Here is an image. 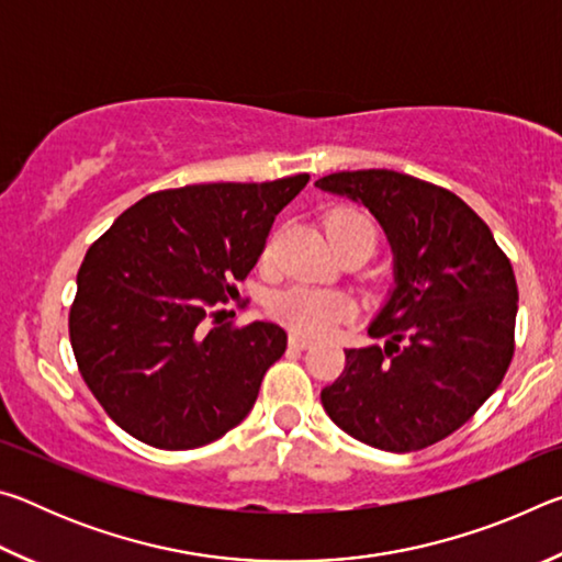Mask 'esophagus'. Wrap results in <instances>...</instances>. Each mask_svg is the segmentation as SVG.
Listing matches in <instances>:
<instances>
[{
  "instance_id": "34e87169",
  "label": "esophagus",
  "mask_w": 562,
  "mask_h": 562,
  "mask_svg": "<svg viewBox=\"0 0 562 562\" xmlns=\"http://www.w3.org/2000/svg\"><path fill=\"white\" fill-rule=\"evenodd\" d=\"M290 347H294V349H310L312 347V339L310 337H304V335H290Z\"/></svg>"
}]
</instances>
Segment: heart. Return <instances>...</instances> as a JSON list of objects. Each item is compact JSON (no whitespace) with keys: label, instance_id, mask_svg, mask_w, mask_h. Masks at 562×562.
<instances>
[{"label":"heart","instance_id":"1","mask_svg":"<svg viewBox=\"0 0 562 562\" xmlns=\"http://www.w3.org/2000/svg\"><path fill=\"white\" fill-rule=\"evenodd\" d=\"M325 227L329 240L335 243L339 252L349 250V247H364L369 255L374 252V221L364 211H359V207H335V211H329ZM268 310L274 319H280L282 325H288L290 329L302 331V335L319 337L335 329L339 322L349 315V302L337 292L315 290L307 288V284H290V288L272 294Z\"/></svg>","mask_w":562,"mask_h":562}]
</instances>
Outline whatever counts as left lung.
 Returning a JSON list of instances; mask_svg holds the SVG:
<instances>
[{
  "label": "left lung",
  "mask_w": 562,
  "mask_h": 562,
  "mask_svg": "<svg viewBox=\"0 0 562 562\" xmlns=\"http://www.w3.org/2000/svg\"><path fill=\"white\" fill-rule=\"evenodd\" d=\"M317 188L374 213L394 250L392 297L369 325L386 345L345 349L322 389L341 431L408 453L451 436L506 376L518 284L491 227L459 195L396 170H341Z\"/></svg>",
  "instance_id": "1"
}]
</instances>
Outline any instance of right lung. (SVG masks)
<instances>
[{"label": "right lung", "instance_id": "obj_1", "mask_svg": "<svg viewBox=\"0 0 562 562\" xmlns=\"http://www.w3.org/2000/svg\"><path fill=\"white\" fill-rule=\"evenodd\" d=\"M310 176L158 190L89 247L69 312L83 382L133 439L198 449L243 422L288 349L272 322L217 325ZM214 322L211 323L210 319Z\"/></svg>", "mask_w": 562, "mask_h": 562}]
</instances>
